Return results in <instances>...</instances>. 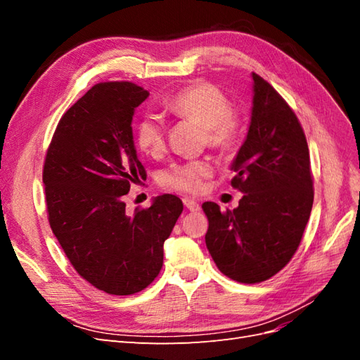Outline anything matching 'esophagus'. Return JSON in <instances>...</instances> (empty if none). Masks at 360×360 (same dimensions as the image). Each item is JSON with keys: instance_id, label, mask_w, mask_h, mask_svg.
Wrapping results in <instances>:
<instances>
[{"instance_id": "obj_1", "label": "esophagus", "mask_w": 360, "mask_h": 360, "mask_svg": "<svg viewBox=\"0 0 360 360\" xmlns=\"http://www.w3.org/2000/svg\"><path fill=\"white\" fill-rule=\"evenodd\" d=\"M183 204L186 205V209L191 210V212H198L200 210V204L192 198H183Z\"/></svg>"}]
</instances>
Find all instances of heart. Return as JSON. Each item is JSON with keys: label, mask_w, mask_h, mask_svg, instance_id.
<instances>
[{"label": "heart", "mask_w": 360, "mask_h": 360, "mask_svg": "<svg viewBox=\"0 0 360 360\" xmlns=\"http://www.w3.org/2000/svg\"><path fill=\"white\" fill-rule=\"evenodd\" d=\"M165 110L174 115L192 120L204 127L207 144L212 148L231 150L240 136V120L231 110V103L217 86L198 82L174 94L165 103ZM135 146L146 155L156 156L165 148V129L155 114H146L135 126ZM212 176V167L205 160H184L172 163L160 174L163 188L195 193L201 191L202 181Z\"/></svg>", "instance_id": "1"}]
</instances>
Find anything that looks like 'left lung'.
<instances>
[{"instance_id": "8db88e82", "label": "left lung", "mask_w": 360, "mask_h": 360, "mask_svg": "<svg viewBox=\"0 0 360 360\" xmlns=\"http://www.w3.org/2000/svg\"><path fill=\"white\" fill-rule=\"evenodd\" d=\"M254 106L233 162L238 207L222 212L207 201V249L217 269L242 284H258L284 269L300 245L314 202L307 136L274 86L252 73Z\"/></svg>"}]
</instances>
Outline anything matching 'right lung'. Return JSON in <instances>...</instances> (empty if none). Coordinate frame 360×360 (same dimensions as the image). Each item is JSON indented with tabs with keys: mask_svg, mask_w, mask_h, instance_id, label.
<instances>
[{
	"mask_svg": "<svg viewBox=\"0 0 360 360\" xmlns=\"http://www.w3.org/2000/svg\"><path fill=\"white\" fill-rule=\"evenodd\" d=\"M148 94L129 81L93 85L60 118L43 163L52 233L76 274L114 296L155 281L163 243L183 212L171 193L126 212L130 183L147 179L130 123Z\"/></svg>",
	"mask_w": 360,
	"mask_h": 360,
	"instance_id": "obj_1",
	"label": "right lung"
}]
</instances>
